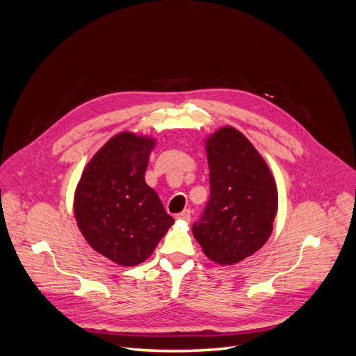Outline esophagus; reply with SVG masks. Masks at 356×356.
<instances>
[{
    "label": "esophagus",
    "instance_id": "esophagus-1",
    "mask_svg": "<svg viewBox=\"0 0 356 356\" xmlns=\"http://www.w3.org/2000/svg\"><path fill=\"white\" fill-rule=\"evenodd\" d=\"M177 218L178 220H184V221H190L191 220V212H190V209H184L182 212H179L178 215H177Z\"/></svg>",
    "mask_w": 356,
    "mask_h": 356
}]
</instances>
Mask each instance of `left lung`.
Segmentation results:
<instances>
[{
    "mask_svg": "<svg viewBox=\"0 0 356 356\" xmlns=\"http://www.w3.org/2000/svg\"><path fill=\"white\" fill-rule=\"evenodd\" d=\"M207 153L211 195L193 234L209 260L234 264L270 238L277 188L264 159L236 129L215 132Z\"/></svg>",
    "mask_w": 356,
    "mask_h": 356,
    "instance_id": "8db88e82",
    "label": "left lung"
}]
</instances>
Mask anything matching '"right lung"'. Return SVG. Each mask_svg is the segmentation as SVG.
<instances>
[{
	"mask_svg": "<svg viewBox=\"0 0 356 356\" xmlns=\"http://www.w3.org/2000/svg\"><path fill=\"white\" fill-rule=\"evenodd\" d=\"M153 147L149 138L115 135L89 161L75 190L74 213L86 241L122 266L145 261L174 224L145 182Z\"/></svg>",
	"mask_w": 356,
	"mask_h": 356,
	"instance_id": "right-lung-1",
	"label": "right lung"
}]
</instances>
